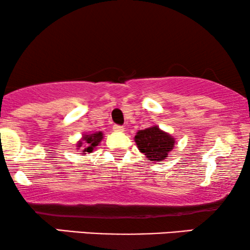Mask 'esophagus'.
Instances as JSON below:
<instances>
[{
  "instance_id": "obj_1",
  "label": "esophagus",
  "mask_w": 250,
  "mask_h": 250,
  "mask_svg": "<svg viewBox=\"0 0 250 250\" xmlns=\"http://www.w3.org/2000/svg\"><path fill=\"white\" fill-rule=\"evenodd\" d=\"M112 129H114V132H124V127H123V126H119V125H114Z\"/></svg>"
}]
</instances>
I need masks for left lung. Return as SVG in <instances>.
Segmentation results:
<instances>
[{"label":"left lung","mask_w":250,"mask_h":250,"mask_svg":"<svg viewBox=\"0 0 250 250\" xmlns=\"http://www.w3.org/2000/svg\"><path fill=\"white\" fill-rule=\"evenodd\" d=\"M134 141L140 152L145 153L148 162L162 163L174 148L175 139L164 132L159 126L153 125L136 133Z\"/></svg>","instance_id":"left-lung-1"}]
</instances>
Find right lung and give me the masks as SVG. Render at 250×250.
I'll use <instances>...</instances> for the list:
<instances>
[{
    "mask_svg": "<svg viewBox=\"0 0 250 250\" xmlns=\"http://www.w3.org/2000/svg\"><path fill=\"white\" fill-rule=\"evenodd\" d=\"M102 139H104V133L102 132H95L92 133V134H83V138L76 145L77 150H81L82 155L93 152V150L99 146Z\"/></svg>",
    "mask_w": 250,
    "mask_h": 250,
    "instance_id": "obj_1",
    "label": "right lung"
}]
</instances>
